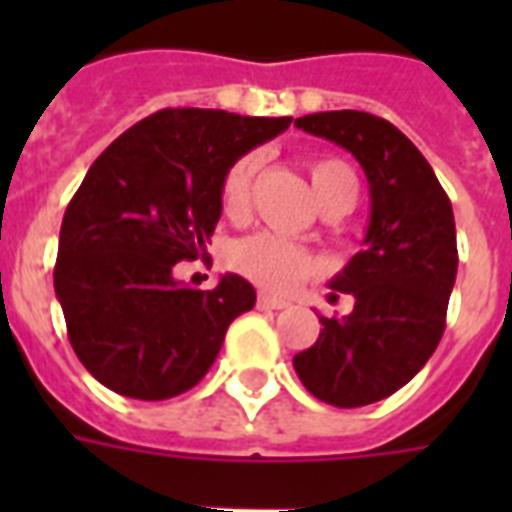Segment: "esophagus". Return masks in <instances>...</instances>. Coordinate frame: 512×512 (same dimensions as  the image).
Masks as SVG:
<instances>
[{"instance_id": "obj_1", "label": "esophagus", "mask_w": 512, "mask_h": 512, "mask_svg": "<svg viewBox=\"0 0 512 512\" xmlns=\"http://www.w3.org/2000/svg\"><path fill=\"white\" fill-rule=\"evenodd\" d=\"M257 307H263V310H285V307H288V301L277 299V296H268V293H260Z\"/></svg>"}]
</instances>
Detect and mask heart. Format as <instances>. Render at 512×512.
Listing matches in <instances>:
<instances>
[{"mask_svg": "<svg viewBox=\"0 0 512 512\" xmlns=\"http://www.w3.org/2000/svg\"><path fill=\"white\" fill-rule=\"evenodd\" d=\"M257 158L241 156L233 167L224 172L222 178V208L230 216L244 213L252 191V178H255ZM310 180L312 189L318 194L321 205L340 197L356 200V175L340 158H315L310 161ZM230 263L238 274L252 279L255 285L274 293L293 290L299 282L315 274V257L299 246L296 241H288L282 235L274 233H255L249 238L235 241L230 249Z\"/></svg>", "mask_w": 512, "mask_h": 512, "instance_id": "obj_1", "label": "heart"}]
</instances>
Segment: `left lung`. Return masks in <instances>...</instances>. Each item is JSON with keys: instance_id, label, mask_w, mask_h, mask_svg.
<instances>
[{"instance_id": "obj_1", "label": "left lung", "mask_w": 512, "mask_h": 512, "mask_svg": "<svg viewBox=\"0 0 512 512\" xmlns=\"http://www.w3.org/2000/svg\"><path fill=\"white\" fill-rule=\"evenodd\" d=\"M296 126L345 147L370 183L365 249L329 282L354 296V312L321 318L315 345L293 356L318 400L359 408L406 386L439 345L458 274L452 205L425 156L384 117L343 109Z\"/></svg>"}]
</instances>
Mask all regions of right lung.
<instances>
[{
  "mask_svg": "<svg viewBox=\"0 0 512 512\" xmlns=\"http://www.w3.org/2000/svg\"><path fill=\"white\" fill-rule=\"evenodd\" d=\"M293 117L161 109L95 158L60 230L54 290L68 340L112 392L167 400L197 384L255 288L224 274L211 290L172 277L222 216V178Z\"/></svg>",
  "mask_w": 512,
  "mask_h": 512,
  "instance_id": "add662e5",
  "label": "right lung"
}]
</instances>
